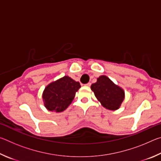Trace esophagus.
Listing matches in <instances>:
<instances>
[{
	"label": "esophagus",
	"mask_w": 161,
	"mask_h": 161,
	"mask_svg": "<svg viewBox=\"0 0 161 161\" xmlns=\"http://www.w3.org/2000/svg\"><path fill=\"white\" fill-rule=\"evenodd\" d=\"M91 84H91L90 82H89V83H87V84H85V85H86V86H91Z\"/></svg>",
	"instance_id": "obj_1"
}]
</instances>
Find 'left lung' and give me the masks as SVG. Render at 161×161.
I'll return each mask as SVG.
<instances>
[{"mask_svg": "<svg viewBox=\"0 0 161 161\" xmlns=\"http://www.w3.org/2000/svg\"><path fill=\"white\" fill-rule=\"evenodd\" d=\"M91 89L103 107L107 109H118L124 99L123 89L106 76H100L97 82L92 84Z\"/></svg>", "mask_w": 161, "mask_h": 161, "instance_id": "left-lung-1", "label": "left lung"}]
</instances>
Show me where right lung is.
Listing matches in <instances>:
<instances>
[{"instance_id": "1", "label": "right lung", "mask_w": 161, "mask_h": 161, "mask_svg": "<svg viewBox=\"0 0 161 161\" xmlns=\"http://www.w3.org/2000/svg\"><path fill=\"white\" fill-rule=\"evenodd\" d=\"M81 87L79 81L64 76L49 84L43 92L45 107L50 111L61 112L66 109L74 99L76 92Z\"/></svg>"}]
</instances>
